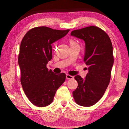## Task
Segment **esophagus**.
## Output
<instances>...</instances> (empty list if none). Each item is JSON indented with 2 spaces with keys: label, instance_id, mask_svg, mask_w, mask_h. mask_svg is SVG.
<instances>
[{
  "label": "esophagus",
  "instance_id": "34e87169",
  "mask_svg": "<svg viewBox=\"0 0 129 129\" xmlns=\"http://www.w3.org/2000/svg\"><path fill=\"white\" fill-rule=\"evenodd\" d=\"M66 78L68 80H72L74 78V77L72 76L69 75H68V74H67V75H66Z\"/></svg>",
  "mask_w": 129,
  "mask_h": 129
}]
</instances>
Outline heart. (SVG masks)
I'll list each match as a JSON object with an SVG mask.
<instances>
[{
	"label": "heart",
	"mask_w": 129,
	"mask_h": 129,
	"mask_svg": "<svg viewBox=\"0 0 129 129\" xmlns=\"http://www.w3.org/2000/svg\"><path fill=\"white\" fill-rule=\"evenodd\" d=\"M69 43L70 44V46L72 47V46H75V45H78V44L77 42L74 40L73 39H70L69 40Z\"/></svg>",
	"instance_id": "obj_1"
}]
</instances>
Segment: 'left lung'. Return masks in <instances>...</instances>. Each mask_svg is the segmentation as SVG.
I'll return each mask as SVG.
<instances>
[{
  "label": "left lung",
  "mask_w": 129,
  "mask_h": 129,
  "mask_svg": "<svg viewBox=\"0 0 129 129\" xmlns=\"http://www.w3.org/2000/svg\"><path fill=\"white\" fill-rule=\"evenodd\" d=\"M71 35L84 40V61L88 67L85 79L79 75L75 77L78 86L73 96L79 105L91 106L102 97L110 82L114 63L112 43L108 34L95 26L74 30Z\"/></svg>",
  "instance_id": "obj_1"
}]
</instances>
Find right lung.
Masks as SVG:
<instances>
[{
	"mask_svg": "<svg viewBox=\"0 0 129 129\" xmlns=\"http://www.w3.org/2000/svg\"><path fill=\"white\" fill-rule=\"evenodd\" d=\"M69 31L44 26L35 27L21 41L18 56L20 81L26 96L34 105L44 107L51 104L57 90L65 81L64 73H54L47 64L52 58V44Z\"/></svg>",
	"mask_w": 129,
	"mask_h": 129,
	"instance_id": "add662e5",
	"label": "right lung"
}]
</instances>
